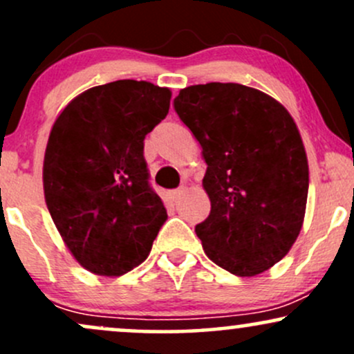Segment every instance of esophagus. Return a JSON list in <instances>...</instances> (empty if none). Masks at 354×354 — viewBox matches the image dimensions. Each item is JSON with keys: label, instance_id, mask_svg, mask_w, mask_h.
Returning <instances> with one entry per match:
<instances>
[{"label": "esophagus", "instance_id": "esophagus-1", "mask_svg": "<svg viewBox=\"0 0 354 354\" xmlns=\"http://www.w3.org/2000/svg\"><path fill=\"white\" fill-rule=\"evenodd\" d=\"M183 193H185V188H178V189L171 191V193H169V200H171L173 203H178L181 200Z\"/></svg>", "mask_w": 354, "mask_h": 354}]
</instances>
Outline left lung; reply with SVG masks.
Returning <instances> with one entry per match:
<instances>
[{
  "label": "left lung",
  "mask_w": 354,
  "mask_h": 354,
  "mask_svg": "<svg viewBox=\"0 0 354 354\" xmlns=\"http://www.w3.org/2000/svg\"><path fill=\"white\" fill-rule=\"evenodd\" d=\"M173 106L208 165L211 211L194 228L206 256L236 276L270 270L291 250L306 209L310 171L293 118L238 83L188 86Z\"/></svg>",
  "instance_id": "left-lung-1"
}]
</instances>
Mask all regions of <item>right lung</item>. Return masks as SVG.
Listing matches in <instances>:
<instances>
[{
	"label": "right lung",
	"mask_w": 354,
	"mask_h": 354,
	"mask_svg": "<svg viewBox=\"0 0 354 354\" xmlns=\"http://www.w3.org/2000/svg\"><path fill=\"white\" fill-rule=\"evenodd\" d=\"M169 100L168 88L118 80L81 93L53 124L44 200L68 250L91 273L121 276L141 265L168 218L143 151Z\"/></svg>",
	"instance_id": "1"
}]
</instances>
